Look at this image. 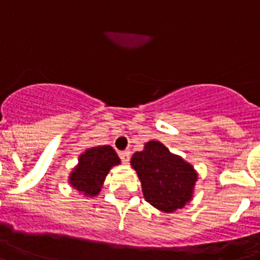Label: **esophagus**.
Returning <instances> with one entry per match:
<instances>
[{
    "mask_svg": "<svg viewBox=\"0 0 260 260\" xmlns=\"http://www.w3.org/2000/svg\"><path fill=\"white\" fill-rule=\"evenodd\" d=\"M120 158H121V162L122 163H128L129 162V158H131V152L129 151H121L120 152Z\"/></svg>",
    "mask_w": 260,
    "mask_h": 260,
    "instance_id": "1",
    "label": "esophagus"
}]
</instances>
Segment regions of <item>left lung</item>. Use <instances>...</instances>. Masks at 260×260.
I'll return each mask as SVG.
<instances>
[{
  "mask_svg": "<svg viewBox=\"0 0 260 260\" xmlns=\"http://www.w3.org/2000/svg\"><path fill=\"white\" fill-rule=\"evenodd\" d=\"M142 182L143 196L156 209L171 213L193 198L197 173L190 163L171 154L160 142L151 140L131 159Z\"/></svg>",
  "mask_w": 260,
  "mask_h": 260,
  "instance_id": "8db88e82",
  "label": "left lung"
}]
</instances>
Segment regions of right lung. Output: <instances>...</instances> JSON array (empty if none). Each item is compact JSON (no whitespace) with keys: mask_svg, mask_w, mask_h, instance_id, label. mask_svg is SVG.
<instances>
[{"mask_svg":"<svg viewBox=\"0 0 260 260\" xmlns=\"http://www.w3.org/2000/svg\"><path fill=\"white\" fill-rule=\"evenodd\" d=\"M117 165L120 158L112 147H91L79 155L78 165L71 171L69 182L85 197H95L110 169Z\"/></svg>","mask_w":260,"mask_h":260,"instance_id":"right-lung-1","label":"right lung"}]
</instances>
